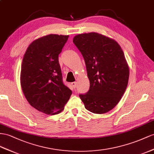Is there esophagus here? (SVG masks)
I'll return each instance as SVG.
<instances>
[{"mask_svg":"<svg viewBox=\"0 0 154 154\" xmlns=\"http://www.w3.org/2000/svg\"><path fill=\"white\" fill-rule=\"evenodd\" d=\"M72 85L73 86V88H75L77 86V82H72Z\"/></svg>","mask_w":154,"mask_h":154,"instance_id":"34e87169","label":"esophagus"}]
</instances>
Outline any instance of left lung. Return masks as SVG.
<instances>
[{
  "label": "left lung",
  "instance_id": "obj_1",
  "mask_svg": "<svg viewBox=\"0 0 154 154\" xmlns=\"http://www.w3.org/2000/svg\"><path fill=\"white\" fill-rule=\"evenodd\" d=\"M73 42L83 57L90 89L79 97L88 111L104 114L118 103L128 84L129 68L120 45L97 32L79 34Z\"/></svg>",
  "mask_w": 154,
  "mask_h": 154
}]
</instances>
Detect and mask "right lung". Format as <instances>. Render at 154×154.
I'll use <instances>...</instances> for the list:
<instances>
[{"label":"right lung","instance_id":"right-lung-1","mask_svg":"<svg viewBox=\"0 0 154 154\" xmlns=\"http://www.w3.org/2000/svg\"><path fill=\"white\" fill-rule=\"evenodd\" d=\"M68 35L49 34L35 39L23 58L20 75L23 92L29 104L46 115L64 109L72 92L62 82L58 54Z\"/></svg>","mask_w":154,"mask_h":154}]
</instances>
